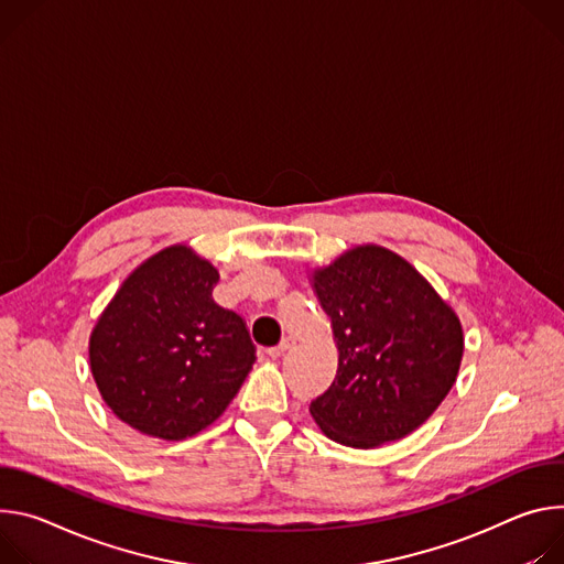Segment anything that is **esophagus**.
<instances>
[{
  "label": "esophagus",
  "instance_id": "34e87169",
  "mask_svg": "<svg viewBox=\"0 0 564 564\" xmlns=\"http://www.w3.org/2000/svg\"><path fill=\"white\" fill-rule=\"evenodd\" d=\"M293 347V343L291 340H282L278 347H273V349H269V358H273V360H278V358H282L289 349Z\"/></svg>",
  "mask_w": 564,
  "mask_h": 564
}]
</instances>
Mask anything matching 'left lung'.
Wrapping results in <instances>:
<instances>
[{"mask_svg": "<svg viewBox=\"0 0 564 564\" xmlns=\"http://www.w3.org/2000/svg\"><path fill=\"white\" fill-rule=\"evenodd\" d=\"M332 321L338 369L308 412L332 442L379 448L403 440L453 390L464 329L455 308L394 250L358 243L311 271Z\"/></svg>", "mask_w": 564, "mask_h": 564, "instance_id": "8db88e82", "label": "left lung"}]
</instances>
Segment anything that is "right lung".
I'll list each match as a JSON object with an SVG mask.
<instances>
[{"mask_svg": "<svg viewBox=\"0 0 564 564\" xmlns=\"http://www.w3.org/2000/svg\"><path fill=\"white\" fill-rule=\"evenodd\" d=\"M219 271L172 243L122 280L89 336L105 405L130 427L183 442L215 423L256 362L243 321L213 300Z\"/></svg>", "mask_w": 564, "mask_h": 564, "instance_id": "1", "label": "right lung"}]
</instances>
